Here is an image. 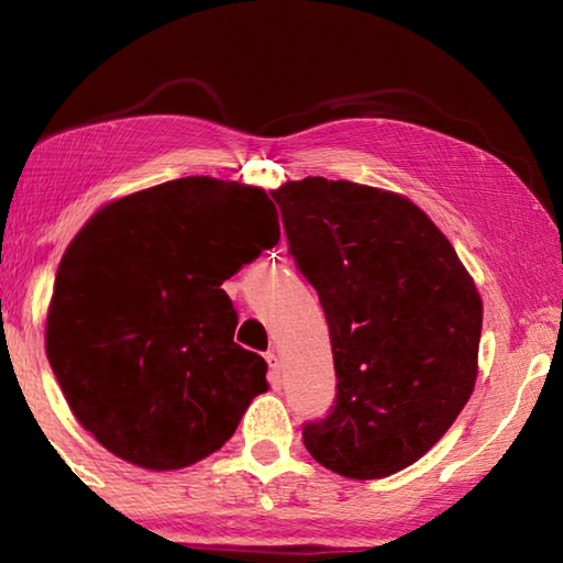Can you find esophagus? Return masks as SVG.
I'll return each instance as SVG.
<instances>
[{"mask_svg": "<svg viewBox=\"0 0 563 563\" xmlns=\"http://www.w3.org/2000/svg\"><path fill=\"white\" fill-rule=\"evenodd\" d=\"M265 360H268V367H271V379H275V383H278V379H280V357H278V352H275V350L265 352Z\"/></svg>", "mask_w": 563, "mask_h": 563, "instance_id": "34e87169", "label": "esophagus"}]
</instances>
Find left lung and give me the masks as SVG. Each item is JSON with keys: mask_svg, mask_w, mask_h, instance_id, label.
Masks as SVG:
<instances>
[{"mask_svg": "<svg viewBox=\"0 0 563 563\" xmlns=\"http://www.w3.org/2000/svg\"><path fill=\"white\" fill-rule=\"evenodd\" d=\"M325 310L338 395L305 422L312 460L383 479L442 440L470 402L482 298L444 233L407 198L310 176L271 194Z\"/></svg>", "mask_w": 563, "mask_h": 563, "instance_id": "left-lung-1", "label": "left lung"}]
</instances>
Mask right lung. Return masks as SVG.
I'll use <instances>...</instances> for the list:
<instances>
[{
	"mask_svg": "<svg viewBox=\"0 0 563 563\" xmlns=\"http://www.w3.org/2000/svg\"><path fill=\"white\" fill-rule=\"evenodd\" d=\"M280 241L263 188L188 176L103 206L66 247L46 357L97 442L144 470H180L231 440L268 365L233 342L221 288Z\"/></svg>",
	"mask_w": 563,
	"mask_h": 563,
	"instance_id": "add662e5",
	"label": "right lung"
}]
</instances>
